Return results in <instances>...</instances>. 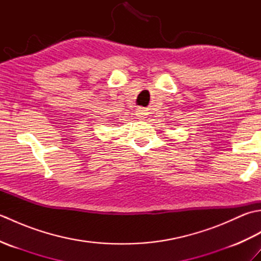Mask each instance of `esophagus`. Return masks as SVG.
I'll list each match as a JSON object with an SVG mask.
<instances>
[{
	"label": "esophagus",
	"instance_id": "34e87169",
	"mask_svg": "<svg viewBox=\"0 0 261 261\" xmlns=\"http://www.w3.org/2000/svg\"><path fill=\"white\" fill-rule=\"evenodd\" d=\"M139 114H143V113H142V112H141V113H139Z\"/></svg>",
	"mask_w": 261,
	"mask_h": 261
}]
</instances>
